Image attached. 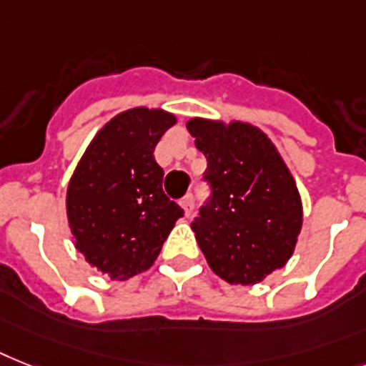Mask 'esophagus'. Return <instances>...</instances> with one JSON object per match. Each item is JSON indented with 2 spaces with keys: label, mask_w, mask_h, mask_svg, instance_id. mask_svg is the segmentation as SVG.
Returning a JSON list of instances; mask_svg holds the SVG:
<instances>
[{
  "label": "esophagus",
  "mask_w": 366,
  "mask_h": 366,
  "mask_svg": "<svg viewBox=\"0 0 366 366\" xmlns=\"http://www.w3.org/2000/svg\"><path fill=\"white\" fill-rule=\"evenodd\" d=\"M180 207H182L184 210V216H189L193 210V197L192 195H188V197H184L182 201H180Z\"/></svg>",
  "instance_id": "1"
}]
</instances>
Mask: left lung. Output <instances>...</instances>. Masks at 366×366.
I'll list each match as a JSON object with an SVG mask.
<instances>
[{"label": "left lung", "instance_id": "left-lung-1", "mask_svg": "<svg viewBox=\"0 0 366 366\" xmlns=\"http://www.w3.org/2000/svg\"><path fill=\"white\" fill-rule=\"evenodd\" d=\"M212 197L192 224L214 274L254 286L286 265L302 227L295 178L274 142L248 122L189 118Z\"/></svg>", "mask_w": 366, "mask_h": 366}]
</instances>
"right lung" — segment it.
Returning a JSON list of instances; mask_svg holds the SVG:
<instances>
[{
    "instance_id": "right-lung-1",
    "label": "right lung",
    "mask_w": 366,
    "mask_h": 366,
    "mask_svg": "<svg viewBox=\"0 0 366 366\" xmlns=\"http://www.w3.org/2000/svg\"><path fill=\"white\" fill-rule=\"evenodd\" d=\"M177 116L135 107L112 116L86 148L67 186L65 209L75 248L111 280L154 265L184 210L163 193L154 148Z\"/></svg>"
}]
</instances>
